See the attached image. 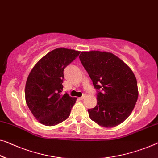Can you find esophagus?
Segmentation results:
<instances>
[{
  "label": "esophagus",
  "mask_w": 158,
  "mask_h": 158,
  "mask_svg": "<svg viewBox=\"0 0 158 158\" xmlns=\"http://www.w3.org/2000/svg\"><path fill=\"white\" fill-rule=\"evenodd\" d=\"M85 98V94H83V95H82V97H81V98H80L79 99H81V100H82V99H83Z\"/></svg>",
  "instance_id": "1"
}]
</instances>
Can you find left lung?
<instances>
[{"instance_id": "obj_1", "label": "left lung", "mask_w": 158, "mask_h": 158, "mask_svg": "<svg viewBox=\"0 0 158 158\" xmlns=\"http://www.w3.org/2000/svg\"><path fill=\"white\" fill-rule=\"evenodd\" d=\"M79 58L99 90L97 105L87 110L89 118L105 128L119 125L131 114L137 102L135 75L122 60L110 52H82Z\"/></svg>"}]
</instances>
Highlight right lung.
Listing matches in <instances>:
<instances>
[{
    "mask_svg": "<svg viewBox=\"0 0 158 158\" xmlns=\"http://www.w3.org/2000/svg\"><path fill=\"white\" fill-rule=\"evenodd\" d=\"M81 52L58 48L36 64L27 79L25 100L35 118L52 127L65 121L71 114L76 98L61 94L64 71Z\"/></svg>",
    "mask_w": 158,
    "mask_h": 158,
    "instance_id": "1",
    "label": "right lung"
}]
</instances>
